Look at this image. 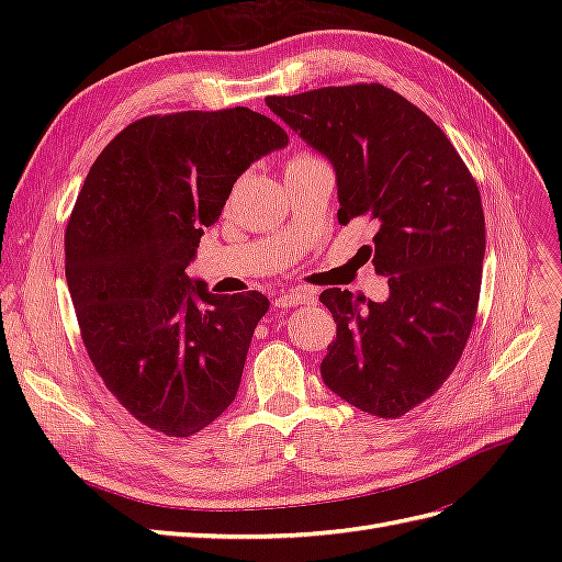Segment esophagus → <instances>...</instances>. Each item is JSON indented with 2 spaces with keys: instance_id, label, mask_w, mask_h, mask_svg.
<instances>
[{
  "instance_id": "34e87169",
  "label": "esophagus",
  "mask_w": 562,
  "mask_h": 562,
  "mask_svg": "<svg viewBox=\"0 0 562 562\" xmlns=\"http://www.w3.org/2000/svg\"><path fill=\"white\" fill-rule=\"evenodd\" d=\"M316 295L312 291H302V288H295L291 293H281L274 297V307L288 310V307H297V304H314Z\"/></svg>"
}]
</instances>
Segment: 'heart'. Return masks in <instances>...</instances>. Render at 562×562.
I'll use <instances>...</instances> for the list:
<instances>
[{
  "label": "heart",
  "mask_w": 562,
  "mask_h": 562,
  "mask_svg": "<svg viewBox=\"0 0 562 562\" xmlns=\"http://www.w3.org/2000/svg\"><path fill=\"white\" fill-rule=\"evenodd\" d=\"M314 161H321V159H316L314 155H310V151H297V155L285 164V171H291V168H300V166L314 164Z\"/></svg>",
  "instance_id": "obj_1"
}]
</instances>
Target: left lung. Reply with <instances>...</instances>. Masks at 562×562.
<instances>
[{"instance_id":"left-lung-1","label":"left lung","mask_w":562,"mask_h":562,"mask_svg":"<svg viewBox=\"0 0 562 562\" xmlns=\"http://www.w3.org/2000/svg\"><path fill=\"white\" fill-rule=\"evenodd\" d=\"M267 108L326 157L337 220L378 227L384 302L321 293L337 323L323 382L359 411L396 419L434 396L462 356L479 310L485 217L479 184L431 119L382 83L269 95Z\"/></svg>"}]
</instances>
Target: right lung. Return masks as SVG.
<instances>
[{
  "label": "right lung",
  "instance_id": "1",
  "mask_svg": "<svg viewBox=\"0 0 562 562\" xmlns=\"http://www.w3.org/2000/svg\"><path fill=\"white\" fill-rule=\"evenodd\" d=\"M285 131L248 108L155 114L100 151L65 229L83 347L145 427L187 438L232 405L269 300L213 295L187 277L234 182Z\"/></svg>",
  "mask_w": 562,
  "mask_h": 562
}]
</instances>
